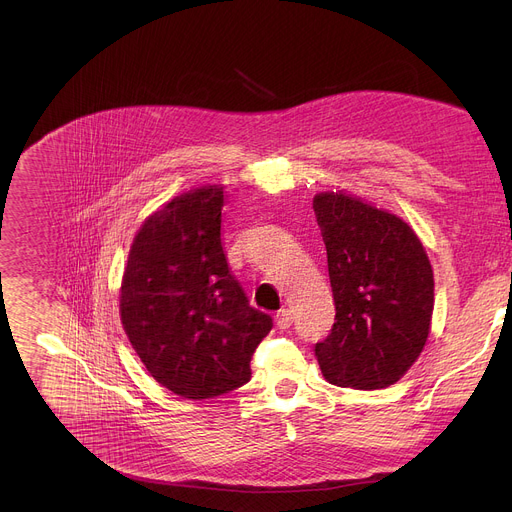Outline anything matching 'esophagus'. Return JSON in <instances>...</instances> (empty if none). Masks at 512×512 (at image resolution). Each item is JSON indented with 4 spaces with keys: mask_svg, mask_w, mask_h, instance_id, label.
<instances>
[{
    "mask_svg": "<svg viewBox=\"0 0 512 512\" xmlns=\"http://www.w3.org/2000/svg\"><path fill=\"white\" fill-rule=\"evenodd\" d=\"M275 324H277L279 330L289 328V326H291V314H289V310H279L277 316H275Z\"/></svg>",
    "mask_w": 512,
    "mask_h": 512,
    "instance_id": "1",
    "label": "esophagus"
}]
</instances>
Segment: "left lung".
<instances>
[{"label":"left lung","instance_id":"obj_1","mask_svg":"<svg viewBox=\"0 0 512 512\" xmlns=\"http://www.w3.org/2000/svg\"><path fill=\"white\" fill-rule=\"evenodd\" d=\"M316 221L328 255L336 318L316 342L328 383L385 389L421 354L433 312V271L413 229L356 196L322 192Z\"/></svg>","mask_w":512,"mask_h":512}]
</instances>
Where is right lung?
I'll list each match as a JSON object with an SVG mask.
<instances>
[{
    "instance_id": "1",
    "label": "right lung",
    "mask_w": 512,
    "mask_h": 512,
    "mask_svg": "<svg viewBox=\"0 0 512 512\" xmlns=\"http://www.w3.org/2000/svg\"><path fill=\"white\" fill-rule=\"evenodd\" d=\"M223 186L176 196L137 231L121 281V322L150 375L186 399L251 379L273 320L251 308L221 241Z\"/></svg>"
}]
</instances>
